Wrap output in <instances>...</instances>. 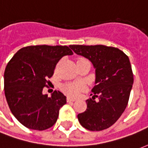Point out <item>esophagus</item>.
I'll list each match as a JSON object with an SVG mask.
<instances>
[{"mask_svg":"<svg viewBox=\"0 0 148 148\" xmlns=\"http://www.w3.org/2000/svg\"><path fill=\"white\" fill-rule=\"evenodd\" d=\"M76 101V99L75 98H72V97H67V102L71 103V102H74V101Z\"/></svg>","mask_w":148,"mask_h":148,"instance_id":"obj_1","label":"esophagus"}]
</instances>
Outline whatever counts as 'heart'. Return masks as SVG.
I'll use <instances>...</instances> for the list:
<instances>
[{
  "mask_svg": "<svg viewBox=\"0 0 148 148\" xmlns=\"http://www.w3.org/2000/svg\"><path fill=\"white\" fill-rule=\"evenodd\" d=\"M81 59H85V58H80ZM62 90L67 95L71 97H77L82 90L85 89V85L82 82H68L64 84L62 87Z\"/></svg>",
  "mask_w": 148,
  "mask_h": 148,
  "instance_id": "b5f03b06",
  "label": "heart"
}]
</instances>
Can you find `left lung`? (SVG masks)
<instances>
[{"label":"left lung","instance_id":"left-lung-1","mask_svg":"<svg viewBox=\"0 0 148 148\" xmlns=\"http://www.w3.org/2000/svg\"><path fill=\"white\" fill-rule=\"evenodd\" d=\"M70 47L90 59L96 69L93 97L86 101V111L77 115L79 123L90 131L109 128L121 117L128 103L133 84L129 58L113 47L71 45Z\"/></svg>","mask_w":148,"mask_h":148}]
</instances>
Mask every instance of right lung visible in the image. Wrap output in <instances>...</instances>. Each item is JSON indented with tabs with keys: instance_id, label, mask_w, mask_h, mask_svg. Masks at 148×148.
<instances>
[{
	"instance_id": "obj_1",
	"label": "right lung",
	"mask_w": 148,
	"mask_h": 148,
	"mask_svg": "<svg viewBox=\"0 0 148 148\" xmlns=\"http://www.w3.org/2000/svg\"><path fill=\"white\" fill-rule=\"evenodd\" d=\"M72 54L67 46H28L8 62L4 75L5 97L12 113L24 126L42 131L56 123L66 97L55 90L48 97L42 90L48 86L58 61Z\"/></svg>"
}]
</instances>
